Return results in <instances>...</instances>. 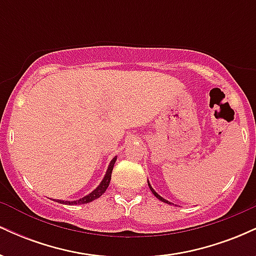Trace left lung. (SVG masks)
<instances>
[{"label":"left lung","mask_w":256,"mask_h":256,"mask_svg":"<svg viewBox=\"0 0 256 256\" xmlns=\"http://www.w3.org/2000/svg\"><path fill=\"white\" fill-rule=\"evenodd\" d=\"M148 185H149V188H150L152 192V194H154V196H155V198H158V200H160V201L165 202V204H171V202H170V201H167V200H165V198H161V196H160V195H158V194L156 192H155V190H154V189H152V185H150V183H149V180H148Z\"/></svg>","instance_id":"1"}]
</instances>
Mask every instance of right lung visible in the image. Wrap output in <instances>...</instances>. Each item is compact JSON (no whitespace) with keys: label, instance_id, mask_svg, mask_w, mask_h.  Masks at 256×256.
Returning <instances> with one entry per match:
<instances>
[{"label":"right lung","instance_id":"add662e5","mask_svg":"<svg viewBox=\"0 0 256 256\" xmlns=\"http://www.w3.org/2000/svg\"><path fill=\"white\" fill-rule=\"evenodd\" d=\"M116 156H114L113 158H112L110 165H108L107 172H106L104 179H102L101 183H100L98 186L96 188L94 192L88 194V195L84 196V198L76 200V201H64V200H54V201H56V202H58V204H89V202L94 201V200L98 198L100 196H101L102 194L107 190L108 185H110V183L112 171H113V167H114V164H116Z\"/></svg>","mask_w":256,"mask_h":256}]
</instances>
